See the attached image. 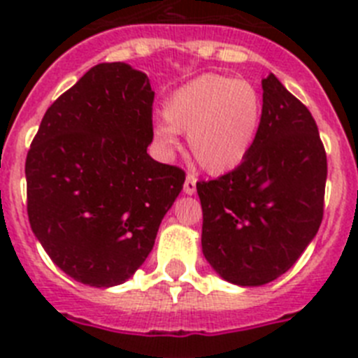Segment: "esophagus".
Returning <instances> with one entry per match:
<instances>
[{
    "mask_svg": "<svg viewBox=\"0 0 358 358\" xmlns=\"http://www.w3.org/2000/svg\"><path fill=\"white\" fill-rule=\"evenodd\" d=\"M195 189H197V177H195L194 173H188L185 181V194L194 195Z\"/></svg>",
    "mask_w": 358,
    "mask_h": 358,
    "instance_id": "34e87169",
    "label": "esophagus"
}]
</instances>
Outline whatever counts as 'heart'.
<instances>
[{"mask_svg": "<svg viewBox=\"0 0 358 358\" xmlns=\"http://www.w3.org/2000/svg\"><path fill=\"white\" fill-rule=\"evenodd\" d=\"M264 100L245 80L201 75L177 87L163 106V120L152 136L164 154L179 147L176 132L188 134V147L202 170L226 173L255 147L262 127Z\"/></svg>", "mask_w": 358, "mask_h": 358, "instance_id": "heart-1", "label": "heart"}]
</instances>
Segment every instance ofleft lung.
Returning a JSON list of instances; mask_svg holds the SVG:
<instances>
[{"mask_svg":"<svg viewBox=\"0 0 358 358\" xmlns=\"http://www.w3.org/2000/svg\"><path fill=\"white\" fill-rule=\"evenodd\" d=\"M262 127L249 156L213 181L197 182L202 252L240 287L285 274L321 226L327 152L310 110L273 73L262 80Z\"/></svg>","mask_w":358,"mask_h":358,"instance_id":"left-lung-1","label":"left lung"}]
</instances>
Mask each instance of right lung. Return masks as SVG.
Returning <instances> with one entry per match:
<instances>
[{"label": "right lung", "instance_id": "add662e5", "mask_svg": "<svg viewBox=\"0 0 358 358\" xmlns=\"http://www.w3.org/2000/svg\"><path fill=\"white\" fill-rule=\"evenodd\" d=\"M154 91L145 73L103 62L48 107L28 150V220L53 264L107 289L147 260L185 172L152 159Z\"/></svg>", "mask_w": 358, "mask_h": 358}]
</instances>
